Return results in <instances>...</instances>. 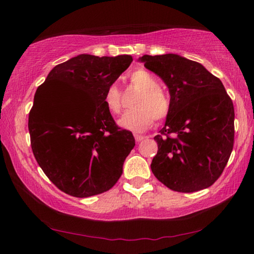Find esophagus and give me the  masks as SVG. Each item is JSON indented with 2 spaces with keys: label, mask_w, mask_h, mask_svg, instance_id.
Segmentation results:
<instances>
[{
  "label": "esophagus",
  "mask_w": 254,
  "mask_h": 254,
  "mask_svg": "<svg viewBox=\"0 0 254 254\" xmlns=\"http://www.w3.org/2000/svg\"><path fill=\"white\" fill-rule=\"evenodd\" d=\"M135 140H136V142H141L142 140H144L145 138V136H143V135H138V134H136L135 135Z\"/></svg>",
  "instance_id": "1"
}]
</instances>
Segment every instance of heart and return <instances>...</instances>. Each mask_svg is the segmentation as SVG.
I'll list each match as a JSON object with an SVG mask.
<instances>
[{"label":"heart","mask_w":254,"mask_h":254,"mask_svg":"<svg viewBox=\"0 0 254 254\" xmlns=\"http://www.w3.org/2000/svg\"><path fill=\"white\" fill-rule=\"evenodd\" d=\"M129 82L140 90L135 97V109L127 111L119 119L125 129L141 133L148 129L156 120H164L171 111V100L168 93L158 86V81L145 69L138 68L130 72ZM104 104L112 114H119L123 107V95L117 84H110L104 93Z\"/></svg>","instance_id":"1"}]
</instances>
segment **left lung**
Instances as JSON below:
<instances>
[{"label": "left lung", "mask_w": 254, "mask_h": 254, "mask_svg": "<svg viewBox=\"0 0 254 254\" xmlns=\"http://www.w3.org/2000/svg\"><path fill=\"white\" fill-rule=\"evenodd\" d=\"M144 67L169 88L171 111L154 140L151 171L170 190L192 193L213 185L230 158L234 104L220 78L177 54L143 55Z\"/></svg>", "instance_id": "left-lung-1"}]
</instances>
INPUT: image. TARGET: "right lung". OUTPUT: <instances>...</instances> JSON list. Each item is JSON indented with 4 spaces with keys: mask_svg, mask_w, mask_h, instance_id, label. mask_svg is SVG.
Wrapping results in <instances>:
<instances>
[{
    "mask_svg": "<svg viewBox=\"0 0 254 254\" xmlns=\"http://www.w3.org/2000/svg\"><path fill=\"white\" fill-rule=\"evenodd\" d=\"M130 55L81 54L52 69L38 86L29 114L31 148L59 190L89 197L112 189L135 145L104 104L110 84L129 67Z\"/></svg>",
    "mask_w": 254,
    "mask_h": 254,
    "instance_id": "1",
    "label": "right lung"
}]
</instances>
